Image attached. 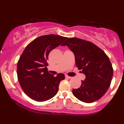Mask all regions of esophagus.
I'll return each mask as SVG.
<instances>
[{"label":"esophagus","mask_w":124,"mask_h":124,"mask_svg":"<svg viewBox=\"0 0 124 124\" xmlns=\"http://www.w3.org/2000/svg\"><path fill=\"white\" fill-rule=\"evenodd\" d=\"M65 78H67V79H71V78H72V77L68 76V75H66V76H65Z\"/></svg>","instance_id":"1"}]
</instances>
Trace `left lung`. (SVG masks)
I'll return each mask as SVG.
<instances>
[{
  "mask_svg": "<svg viewBox=\"0 0 124 124\" xmlns=\"http://www.w3.org/2000/svg\"><path fill=\"white\" fill-rule=\"evenodd\" d=\"M65 45L73 51L76 67L86 75L80 87L72 90L73 95L87 103L99 100L108 89L113 76L108 56L93 42L80 38H68L62 44Z\"/></svg>",
  "mask_w": 124,
  "mask_h": 124,
  "instance_id": "left-lung-1",
  "label": "left lung"
}]
</instances>
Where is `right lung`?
I'll return each instance as SVG.
<instances>
[{
    "label": "right lung",
    "instance_id": "add662e5",
    "mask_svg": "<svg viewBox=\"0 0 124 124\" xmlns=\"http://www.w3.org/2000/svg\"><path fill=\"white\" fill-rule=\"evenodd\" d=\"M67 38L55 34L38 37L28 44L18 59L17 74L23 92L31 99L44 101L57 93L63 73L54 76L48 72L46 62L49 52Z\"/></svg>",
    "mask_w": 124,
    "mask_h": 124
}]
</instances>
